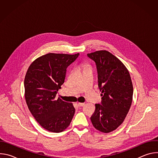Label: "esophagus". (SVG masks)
<instances>
[{"label":"esophagus","instance_id":"34e87169","mask_svg":"<svg viewBox=\"0 0 158 158\" xmlns=\"http://www.w3.org/2000/svg\"><path fill=\"white\" fill-rule=\"evenodd\" d=\"M84 104H85L84 103H82V102H78V103H77V105H78L79 107L83 106Z\"/></svg>","mask_w":158,"mask_h":158}]
</instances>
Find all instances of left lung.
<instances>
[{
  "mask_svg": "<svg viewBox=\"0 0 158 158\" xmlns=\"http://www.w3.org/2000/svg\"><path fill=\"white\" fill-rule=\"evenodd\" d=\"M94 60L98 71L101 102L96 104L91 118L93 126L107 133L124 121L131 106L133 86L129 71L122 62L106 51L87 54Z\"/></svg>",
  "mask_w": 158,
  "mask_h": 158,
  "instance_id": "1",
  "label": "left lung"
}]
</instances>
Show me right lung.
Masks as SVG:
<instances>
[{"label": "right lung", "instance_id": "add662e5", "mask_svg": "<svg viewBox=\"0 0 158 158\" xmlns=\"http://www.w3.org/2000/svg\"><path fill=\"white\" fill-rule=\"evenodd\" d=\"M79 55L49 53L35 59L27 71L24 79L27 105L35 119L49 131H63L74 115L73 104L56 96L64 82L67 67Z\"/></svg>", "mask_w": 158, "mask_h": 158}]
</instances>
